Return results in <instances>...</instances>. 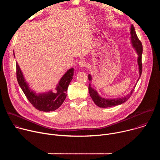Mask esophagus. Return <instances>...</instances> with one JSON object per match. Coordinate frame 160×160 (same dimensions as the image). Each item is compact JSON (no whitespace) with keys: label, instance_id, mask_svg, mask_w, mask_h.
<instances>
[{"label":"esophagus","instance_id":"34e87169","mask_svg":"<svg viewBox=\"0 0 160 160\" xmlns=\"http://www.w3.org/2000/svg\"><path fill=\"white\" fill-rule=\"evenodd\" d=\"M79 65H80V66H81V67H85V66H87V62H86V61H84V60H80V61H79Z\"/></svg>","mask_w":160,"mask_h":160}]
</instances>
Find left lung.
<instances>
[{
  "label": "left lung",
  "instance_id": "left-lung-1",
  "mask_svg": "<svg viewBox=\"0 0 160 160\" xmlns=\"http://www.w3.org/2000/svg\"><path fill=\"white\" fill-rule=\"evenodd\" d=\"M130 35H131V42L132 43L133 47L134 49L136 50L137 53H138L139 57H138V64H139V73H140V77L142 74V45L139 38L138 37V35L136 34L134 27L133 25L131 26L130 28ZM88 80L90 82L92 80V77L90 75L88 76ZM139 78L138 79V80ZM135 87H134L135 88ZM134 89H132L130 93L128 94L127 96L125 97H122L121 98H117V99H105L100 97L97 91L95 90L94 88H92L90 86V83L88 85V92L90 94V96L91 98L92 99L94 103L99 107L100 108H109V107H112V106H115L119 104H121L123 102H125L126 101H127L130 96H132L133 92Z\"/></svg>",
  "mask_w": 160,
  "mask_h": 160
}]
</instances>
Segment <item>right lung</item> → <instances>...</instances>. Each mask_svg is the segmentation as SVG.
Returning <instances> with one entry per match:
<instances>
[{"label": "right lung", "mask_w": 160, "mask_h": 160, "mask_svg": "<svg viewBox=\"0 0 160 160\" xmlns=\"http://www.w3.org/2000/svg\"><path fill=\"white\" fill-rule=\"evenodd\" d=\"M73 68H71L63 75L57 86L56 93L51 91L48 93L37 95L29 88L19 66L16 62V78L22 92L35 108L44 112L55 111L62 105L66 98L68 85L73 79Z\"/></svg>", "instance_id": "add662e5"}]
</instances>
